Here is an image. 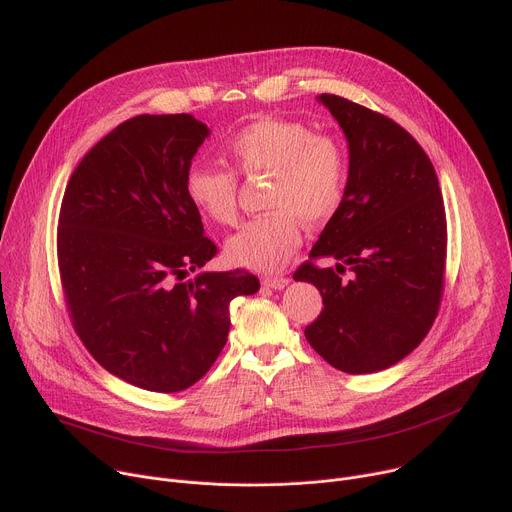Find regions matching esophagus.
I'll list each match as a JSON object with an SVG mask.
<instances>
[{"mask_svg":"<svg viewBox=\"0 0 512 512\" xmlns=\"http://www.w3.org/2000/svg\"><path fill=\"white\" fill-rule=\"evenodd\" d=\"M287 283H289V277H285V275H269V277H263V285H265V287H271V289H283Z\"/></svg>","mask_w":512,"mask_h":512,"instance_id":"esophagus-1","label":"esophagus"}]
</instances>
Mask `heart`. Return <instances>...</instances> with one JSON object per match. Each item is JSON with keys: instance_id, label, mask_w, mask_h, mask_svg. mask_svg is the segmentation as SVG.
<instances>
[{"instance_id": "heart-1", "label": "heart", "mask_w": 512, "mask_h": 512, "mask_svg": "<svg viewBox=\"0 0 512 512\" xmlns=\"http://www.w3.org/2000/svg\"><path fill=\"white\" fill-rule=\"evenodd\" d=\"M225 156L247 176L269 174V214L251 218L227 243L233 263L269 273L281 269L302 243V221L318 225L338 210L348 164L340 145L310 125L289 119H259L225 145ZM188 200L216 225L237 223L239 180L231 170L192 166L186 172Z\"/></svg>"}]
</instances>
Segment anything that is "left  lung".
I'll return each instance as SVG.
<instances>
[{
  "label": "left lung",
  "instance_id": "8db88e82",
  "mask_svg": "<svg viewBox=\"0 0 512 512\" xmlns=\"http://www.w3.org/2000/svg\"><path fill=\"white\" fill-rule=\"evenodd\" d=\"M318 101L342 127L350 158L344 198L294 273L320 289L324 304L304 334L334 369L369 375L415 350L440 310L444 198L433 164L399 123L338 95ZM324 256L337 267L313 265Z\"/></svg>",
  "mask_w": 512,
  "mask_h": 512
}]
</instances>
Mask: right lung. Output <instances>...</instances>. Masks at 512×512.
Masks as SVG:
<instances>
[{
  "instance_id": "add662e5",
  "label": "right lung",
  "mask_w": 512,
  "mask_h": 512,
  "mask_svg": "<svg viewBox=\"0 0 512 512\" xmlns=\"http://www.w3.org/2000/svg\"><path fill=\"white\" fill-rule=\"evenodd\" d=\"M208 133L188 113L131 117L81 160L60 206L70 322L103 369L145 391L200 381L227 344L231 302L259 289L243 269L188 279L216 255L184 186Z\"/></svg>"
}]
</instances>
